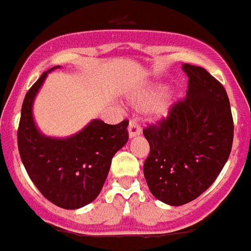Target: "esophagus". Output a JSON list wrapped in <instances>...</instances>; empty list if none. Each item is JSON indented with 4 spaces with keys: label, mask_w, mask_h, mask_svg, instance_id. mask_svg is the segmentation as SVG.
I'll return each instance as SVG.
<instances>
[{
    "label": "esophagus",
    "mask_w": 251,
    "mask_h": 251,
    "mask_svg": "<svg viewBox=\"0 0 251 251\" xmlns=\"http://www.w3.org/2000/svg\"><path fill=\"white\" fill-rule=\"evenodd\" d=\"M141 133L140 128H138V124L136 123L134 119L129 121V126H128V134H129V138L137 137L138 134Z\"/></svg>",
    "instance_id": "1"
}]
</instances>
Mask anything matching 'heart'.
<instances>
[{
	"label": "heart",
	"instance_id": "1",
	"mask_svg": "<svg viewBox=\"0 0 251 251\" xmlns=\"http://www.w3.org/2000/svg\"><path fill=\"white\" fill-rule=\"evenodd\" d=\"M168 86L165 83H156L152 84L151 87L146 88V90L141 91V92L134 93L130 96V101L141 109H146L150 107L158 102L160 96L167 91ZM175 105V99L173 97H167L164 100H161L160 102L157 103L154 106L152 111H151V117L155 122H160L171 114L172 107Z\"/></svg>",
	"mask_w": 251,
	"mask_h": 251
}]
</instances>
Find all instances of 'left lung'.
I'll use <instances>...</instances> for the list:
<instances>
[{
	"label": "left lung",
	"instance_id": "1",
	"mask_svg": "<svg viewBox=\"0 0 251 251\" xmlns=\"http://www.w3.org/2000/svg\"><path fill=\"white\" fill-rule=\"evenodd\" d=\"M186 99L167 119L145 128L150 154L144 175L155 198L179 206L206 191L228 160L233 119L225 87L200 66L183 64Z\"/></svg>",
	"mask_w": 251,
	"mask_h": 251
}]
</instances>
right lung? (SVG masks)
Returning a JSON list of instances; mask_svg holds the SVG:
<instances>
[{
  "label": "right lung",
  "mask_w": 251,
  "mask_h": 251,
  "mask_svg": "<svg viewBox=\"0 0 251 251\" xmlns=\"http://www.w3.org/2000/svg\"><path fill=\"white\" fill-rule=\"evenodd\" d=\"M45 72L26 92L18 129L20 158L29 178L47 200L64 209H78L99 196L111 159L128 141V122L111 126L93 119L78 133L49 137L37 128L33 102L47 74Z\"/></svg>",
  "instance_id": "add662e5"
}]
</instances>
